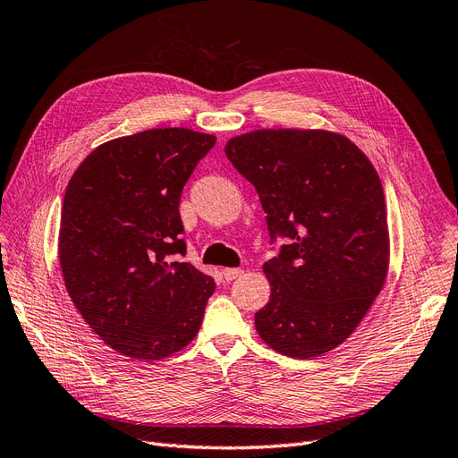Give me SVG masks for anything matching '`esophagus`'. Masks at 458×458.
<instances>
[{"mask_svg":"<svg viewBox=\"0 0 458 458\" xmlns=\"http://www.w3.org/2000/svg\"><path fill=\"white\" fill-rule=\"evenodd\" d=\"M241 275H242V269H237V267H227V269H224L225 281H234V279H237V276H241Z\"/></svg>","mask_w":458,"mask_h":458,"instance_id":"esophagus-1","label":"esophagus"}]
</instances>
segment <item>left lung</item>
<instances>
[{
	"instance_id": "8db88e82",
	"label": "left lung",
	"mask_w": 458,
	"mask_h": 458,
	"mask_svg": "<svg viewBox=\"0 0 458 458\" xmlns=\"http://www.w3.org/2000/svg\"><path fill=\"white\" fill-rule=\"evenodd\" d=\"M225 155L267 214L263 263L269 301L256 330L296 359L323 355L350 338L380 294L390 261L380 177L348 137L325 130H256L233 137Z\"/></svg>"
}]
</instances>
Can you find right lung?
<instances>
[{
  "instance_id": "obj_1",
  "label": "right lung",
  "mask_w": 458,
  "mask_h": 458,
  "mask_svg": "<svg viewBox=\"0 0 458 458\" xmlns=\"http://www.w3.org/2000/svg\"><path fill=\"white\" fill-rule=\"evenodd\" d=\"M216 137L157 128L106 141L68 182L59 231L64 286L114 352L158 361L197 336L212 276L185 256L182 191Z\"/></svg>"
}]
</instances>
